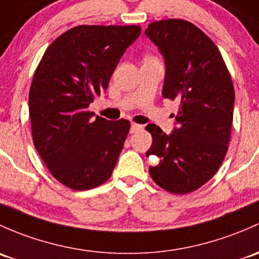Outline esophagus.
<instances>
[{
  "label": "esophagus",
  "instance_id": "obj_1",
  "mask_svg": "<svg viewBox=\"0 0 259 259\" xmlns=\"http://www.w3.org/2000/svg\"><path fill=\"white\" fill-rule=\"evenodd\" d=\"M141 127H143V125H139V124H135V122H133L132 125H130V133H137L138 130H140Z\"/></svg>",
  "mask_w": 259,
  "mask_h": 259
}]
</instances>
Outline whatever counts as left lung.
Here are the masks:
<instances>
[{
    "label": "left lung",
    "instance_id": "1",
    "mask_svg": "<svg viewBox=\"0 0 259 259\" xmlns=\"http://www.w3.org/2000/svg\"><path fill=\"white\" fill-rule=\"evenodd\" d=\"M146 37L162 54V97L180 102L175 126L165 134L155 124L146 130L152 144L146 156L151 179L171 194H189L208 181L227 152L235 107V89L219 48L184 20L152 22Z\"/></svg>",
    "mask_w": 259,
    "mask_h": 259
}]
</instances>
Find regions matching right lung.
Instances as JSON below:
<instances>
[{"instance_id":"add662e5","label":"right lung","mask_w":259,"mask_h":259,"mask_svg":"<svg viewBox=\"0 0 259 259\" xmlns=\"http://www.w3.org/2000/svg\"><path fill=\"white\" fill-rule=\"evenodd\" d=\"M138 26H78L47 48L29 91L34 148L59 182L73 190L104 184L113 174L130 129L88 111L107 91Z\"/></svg>"}]
</instances>
